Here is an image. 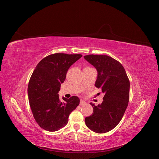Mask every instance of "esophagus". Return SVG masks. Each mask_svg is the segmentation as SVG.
Instances as JSON below:
<instances>
[{
    "mask_svg": "<svg viewBox=\"0 0 159 159\" xmlns=\"http://www.w3.org/2000/svg\"><path fill=\"white\" fill-rule=\"evenodd\" d=\"M85 103H86V102H85V101H84V100H82V99H81V100L80 101V105H81V106H82V105L85 104Z\"/></svg>",
    "mask_w": 159,
    "mask_h": 159,
    "instance_id": "esophagus-1",
    "label": "esophagus"
}]
</instances>
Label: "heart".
<instances>
[{
	"label": "heart",
	"instance_id": "obj_1",
	"mask_svg": "<svg viewBox=\"0 0 159 159\" xmlns=\"http://www.w3.org/2000/svg\"><path fill=\"white\" fill-rule=\"evenodd\" d=\"M89 68H90V66H86V67L85 68V69H89Z\"/></svg>",
	"mask_w": 159,
	"mask_h": 159
}]
</instances>
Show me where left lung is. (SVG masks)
<instances>
[{
    "mask_svg": "<svg viewBox=\"0 0 159 159\" xmlns=\"http://www.w3.org/2000/svg\"><path fill=\"white\" fill-rule=\"evenodd\" d=\"M84 58L98 71L95 86L104 94L103 101L95 106L93 113L86 117V126L98 133L108 132L121 120L129 98V80L123 65L105 55H88Z\"/></svg>",
    "mask_w": 159,
    "mask_h": 159,
    "instance_id": "8db88e82",
    "label": "left lung"
}]
</instances>
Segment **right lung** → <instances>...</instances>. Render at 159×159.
Wrapping results in <instances>:
<instances>
[{
    "label": "right lung",
    "mask_w": 159,
    "mask_h": 159,
    "mask_svg": "<svg viewBox=\"0 0 159 159\" xmlns=\"http://www.w3.org/2000/svg\"><path fill=\"white\" fill-rule=\"evenodd\" d=\"M82 57L80 54L57 53L42 59L30 78L28 94L34 120L43 129L56 131L68 123L69 115L79 104L77 96L59 98L61 84L70 66Z\"/></svg>",
    "instance_id": "1"
}]
</instances>
